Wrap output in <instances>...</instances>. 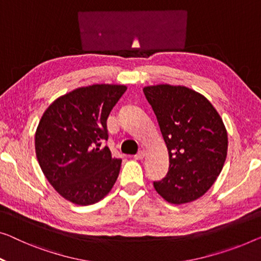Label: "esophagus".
<instances>
[{"label": "esophagus", "instance_id": "obj_1", "mask_svg": "<svg viewBox=\"0 0 261 261\" xmlns=\"http://www.w3.org/2000/svg\"><path fill=\"white\" fill-rule=\"evenodd\" d=\"M134 157H135V159H143L144 157H145V151H144V150L139 151V152L137 154H135Z\"/></svg>", "mask_w": 261, "mask_h": 261}]
</instances>
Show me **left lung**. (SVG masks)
Here are the masks:
<instances>
[{"instance_id":"1","label":"left lung","mask_w":261,"mask_h":261,"mask_svg":"<svg viewBox=\"0 0 261 261\" xmlns=\"http://www.w3.org/2000/svg\"><path fill=\"white\" fill-rule=\"evenodd\" d=\"M169 151L164 179L153 186L171 204L200 198L213 185L227 155V131L215 107L201 93L182 85L143 89Z\"/></svg>"}]
</instances>
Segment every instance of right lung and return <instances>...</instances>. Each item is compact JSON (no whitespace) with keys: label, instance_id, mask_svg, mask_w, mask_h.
<instances>
[{"label":"right lung","instance_id":"obj_1","mask_svg":"<svg viewBox=\"0 0 261 261\" xmlns=\"http://www.w3.org/2000/svg\"><path fill=\"white\" fill-rule=\"evenodd\" d=\"M125 85L93 84L58 97L44 111L35 151L44 176L65 199L91 205L111 191L122 159L108 146L107 119Z\"/></svg>","mask_w":261,"mask_h":261}]
</instances>
